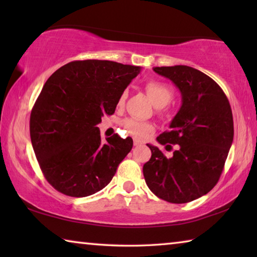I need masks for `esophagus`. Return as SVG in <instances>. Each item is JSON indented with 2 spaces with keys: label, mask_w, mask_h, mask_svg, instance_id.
Returning <instances> with one entry per match:
<instances>
[{
  "label": "esophagus",
  "mask_w": 257,
  "mask_h": 257,
  "mask_svg": "<svg viewBox=\"0 0 257 257\" xmlns=\"http://www.w3.org/2000/svg\"><path fill=\"white\" fill-rule=\"evenodd\" d=\"M134 145H135V146H139V145H142V142H141V141H138V139L135 138V139H134Z\"/></svg>",
  "instance_id": "1"
}]
</instances>
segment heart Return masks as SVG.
<instances>
[{"label":"heart","mask_w":257,"mask_h":257,"mask_svg":"<svg viewBox=\"0 0 257 257\" xmlns=\"http://www.w3.org/2000/svg\"><path fill=\"white\" fill-rule=\"evenodd\" d=\"M144 87L147 94L150 95L154 105L158 107H163L171 101L173 97V90L169 85L162 81L150 79L147 80ZM125 101V93L120 95L118 99V106H123ZM122 127L124 132L130 136H134L137 139H145L154 130V124L149 121L139 120L136 118H128L122 121Z\"/></svg>","instance_id":"obj_1"}]
</instances>
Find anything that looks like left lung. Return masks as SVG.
Listing matches in <instances>:
<instances>
[{
  "label": "left lung",
  "instance_id": "left-lung-1",
  "mask_svg": "<svg viewBox=\"0 0 257 257\" xmlns=\"http://www.w3.org/2000/svg\"><path fill=\"white\" fill-rule=\"evenodd\" d=\"M169 78L182 96V105L170 130L156 138L165 149L177 145L171 158L147 144L152 156L143 167L152 193L169 203H188L214 187L223 171L233 141L232 111L216 82L202 71L187 66L155 67Z\"/></svg>",
  "mask_w": 257,
  "mask_h": 257
}]
</instances>
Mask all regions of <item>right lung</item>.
I'll return each instance as SVG.
<instances>
[{
  "instance_id": "obj_1",
  "label": "right lung",
  "mask_w": 257,
  "mask_h": 257,
  "mask_svg": "<svg viewBox=\"0 0 257 257\" xmlns=\"http://www.w3.org/2000/svg\"><path fill=\"white\" fill-rule=\"evenodd\" d=\"M141 68L106 60L72 61L58 69L35 102L30 138L47 182L71 197L103 189L133 149L118 134L102 142L96 125L114 113Z\"/></svg>"
}]
</instances>
